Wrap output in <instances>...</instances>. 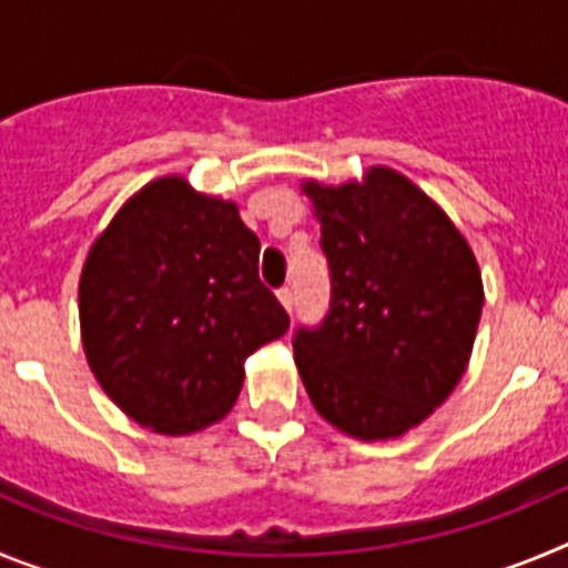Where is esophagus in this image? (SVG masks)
I'll return each mask as SVG.
<instances>
[{"instance_id": "obj_1", "label": "esophagus", "mask_w": 568, "mask_h": 568, "mask_svg": "<svg viewBox=\"0 0 568 568\" xmlns=\"http://www.w3.org/2000/svg\"><path fill=\"white\" fill-rule=\"evenodd\" d=\"M278 301L284 304V310H287V313H293V290L281 287L278 290Z\"/></svg>"}]
</instances>
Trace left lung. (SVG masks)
Listing matches in <instances>:
<instances>
[{"label":"left lung","mask_w":568,"mask_h":568,"mask_svg":"<svg viewBox=\"0 0 568 568\" xmlns=\"http://www.w3.org/2000/svg\"><path fill=\"white\" fill-rule=\"evenodd\" d=\"M329 264V310L298 327L295 364L318 415L361 440L398 438L444 404L469 364L484 284L444 210L389 168L304 182Z\"/></svg>","instance_id":"left-lung-1"}]
</instances>
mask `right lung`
I'll return each instance as SVG.
<instances>
[{"label":"right lung","mask_w":568,"mask_h":568,"mask_svg":"<svg viewBox=\"0 0 568 568\" xmlns=\"http://www.w3.org/2000/svg\"><path fill=\"white\" fill-rule=\"evenodd\" d=\"M258 235L239 207L155 179L115 213L79 281L88 364L122 413L162 435L222 420L244 361L290 327L258 278Z\"/></svg>","instance_id":"right-lung-1"}]
</instances>
